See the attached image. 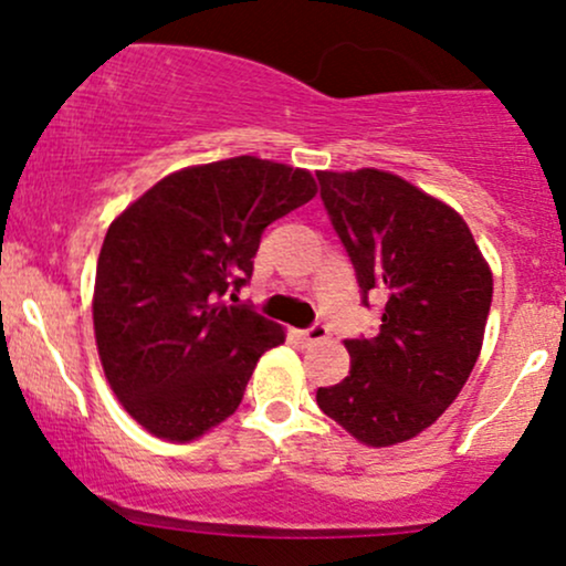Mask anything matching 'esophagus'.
I'll use <instances>...</instances> for the list:
<instances>
[{
	"mask_svg": "<svg viewBox=\"0 0 566 566\" xmlns=\"http://www.w3.org/2000/svg\"><path fill=\"white\" fill-rule=\"evenodd\" d=\"M327 335H329V327L324 322H314L308 329H301V333H297V337H301L303 343H319Z\"/></svg>",
	"mask_w": 566,
	"mask_h": 566,
	"instance_id": "1",
	"label": "esophagus"
}]
</instances>
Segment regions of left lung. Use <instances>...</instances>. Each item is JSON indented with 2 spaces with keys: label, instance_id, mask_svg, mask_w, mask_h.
I'll list each match as a JSON object with an SVG mask.
<instances>
[{
  "label": "left lung",
  "instance_id": "left-lung-1",
  "mask_svg": "<svg viewBox=\"0 0 566 566\" xmlns=\"http://www.w3.org/2000/svg\"><path fill=\"white\" fill-rule=\"evenodd\" d=\"M324 210L380 333L350 337V369L316 405L365 444L418 437L452 405L482 350L492 274L465 220L399 175L316 172Z\"/></svg>",
  "mask_w": 566,
  "mask_h": 566
}]
</instances>
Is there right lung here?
Segmentation results:
<instances>
[{"label":"right lung","instance_id":"obj_1","mask_svg":"<svg viewBox=\"0 0 566 566\" xmlns=\"http://www.w3.org/2000/svg\"><path fill=\"white\" fill-rule=\"evenodd\" d=\"M314 193L311 172L233 157L167 175L114 220L97 258L95 340L146 431L191 441L237 412L284 333L233 292L252 279L263 231Z\"/></svg>","mask_w":566,"mask_h":566}]
</instances>
